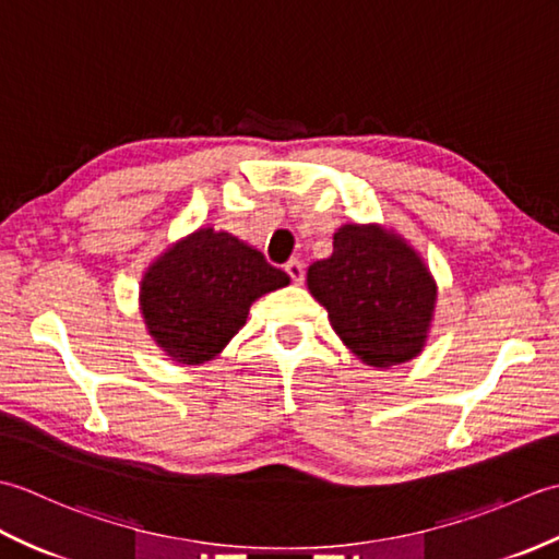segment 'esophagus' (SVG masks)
<instances>
[{
    "mask_svg": "<svg viewBox=\"0 0 559 559\" xmlns=\"http://www.w3.org/2000/svg\"><path fill=\"white\" fill-rule=\"evenodd\" d=\"M286 273H288L293 283H302V278H305V271H302V264H300L298 259H290V261H288V264H286Z\"/></svg>",
    "mask_w": 559,
    "mask_h": 559,
    "instance_id": "esophagus-1",
    "label": "esophagus"
}]
</instances>
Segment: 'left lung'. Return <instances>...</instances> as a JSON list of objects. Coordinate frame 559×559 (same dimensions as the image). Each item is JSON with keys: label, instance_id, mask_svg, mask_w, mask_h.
Returning <instances> with one entry per match:
<instances>
[{"label": "left lung", "instance_id": "8db88e82", "mask_svg": "<svg viewBox=\"0 0 559 559\" xmlns=\"http://www.w3.org/2000/svg\"><path fill=\"white\" fill-rule=\"evenodd\" d=\"M307 288L362 362L391 367L423 350L437 283L420 254L394 230L343 225L331 257L307 269Z\"/></svg>", "mask_w": 559, "mask_h": 559}]
</instances>
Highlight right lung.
<instances>
[{"label":"right lung","instance_id":"obj_1","mask_svg":"<svg viewBox=\"0 0 559 559\" xmlns=\"http://www.w3.org/2000/svg\"><path fill=\"white\" fill-rule=\"evenodd\" d=\"M286 271L230 233L199 228L153 261L141 278V314L175 362L213 360L261 295L288 286Z\"/></svg>","mask_w":559,"mask_h":559}]
</instances>
